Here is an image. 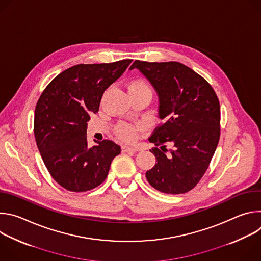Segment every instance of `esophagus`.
I'll list each match as a JSON object with an SVG mask.
<instances>
[{
	"mask_svg": "<svg viewBox=\"0 0 261 261\" xmlns=\"http://www.w3.org/2000/svg\"><path fill=\"white\" fill-rule=\"evenodd\" d=\"M138 151L137 147H132V146H128V145H123L122 146V152L123 153H135Z\"/></svg>",
	"mask_w": 261,
	"mask_h": 261,
	"instance_id": "esophagus-1",
	"label": "esophagus"
}]
</instances>
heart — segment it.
Masks as SVG:
<instances>
[{
	"instance_id": "heart-1",
	"label": "heart",
	"mask_w": 261,
	"mask_h": 261,
	"mask_svg": "<svg viewBox=\"0 0 261 261\" xmlns=\"http://www.w3.org/2000/svg\"><path fill=\"white\" fill-rule=\"evenodd\" d=\"M128 92L130 94H147L152 96V87L143 79H135L131 81L128 85ZM141 125H130L126 123L118 124L115 128V132L117 136L125 141L133 142L140 130H142Z\"/></svg>"
}]
</instances>
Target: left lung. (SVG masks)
Segmentation results:
<instances>
[{"instance_id":"obj_1","label":"left lung","mask_w":261,"mask_h":261,"mask_svg":"<svg viewBox=\"0 0 261 261\" xmlns=\"http://www.w3.org/2000/svg\"><path fill=\"white\" fill-rule=\"evenodd\" d=\"M134 68L151 82L160 101L162 123L148 137L157 163L145 172L146 179L166 194L188 192L205 173L220 139L219 99L202 76L178 62L136 60Z\"/></svg>"}]
</instances>
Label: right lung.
I'll list each match as a JSON object with an SVG mask.
<instances>
[{
    "mask_svg": "<svg viewBox=\"0 0 261 261\" xmlns=\"http://www.w3.org/2000/svg\"><path fill=\"white\" fill-rule=\"evenodd\" d=\"M132 60L80 64L61 72L37 101L34 135L53 178L72 192H86L102 184L111 161L121 153L113 140L88 145L87 122L98 113L104 91Z\"/></svg>",
    "mask_w": 261,
    "mask_h": 261,
    "instance_id": "obj_1",
    "label": "right lung"
}]
</instances>
